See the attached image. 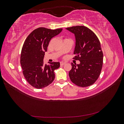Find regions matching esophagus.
I'll list each match as a JSON object with an SVG mask.
<instances>
[{
    "label": "esophagus",
    "instance_id": "obj_1",
    "mask_svg": "<svg viewBox=\"0 0 124 124\" xmlns=\"http://www.w3.org/2000/svg\"><path fill=\"white\" fill-rule=\"evenodd\" d=\"M65 62H60V64H61V66H63V65H64L65 64Z\"/></svg>",
    "mask_w": 124,
    "mask_h": 124
}]
</instances>
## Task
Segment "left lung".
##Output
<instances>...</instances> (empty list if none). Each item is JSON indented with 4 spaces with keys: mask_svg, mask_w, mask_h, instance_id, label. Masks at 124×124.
Instances as JSON below:
<instances>
[{
    "mask_svg": "<svg viewBox=\"0 0 124 124\" xmlns=\"http://www.w3.org/2000/svg\"><path fill=\"white\" fill-rule=\"evenodd\" d=\"M73 33L76 38L73 53L74 59L79 64L71 63L72 69L69 76L74 84L80 87H87L98 79L103 64V53L100 41L91 29L84 26L66 28Z\"/></svg>",
    "mask_w": 124,
    "mask_h": 124,
    "instance_id": "8db88e82",
    "label": "left lung"
}]
</instances>
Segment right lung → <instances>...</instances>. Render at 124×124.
Returning <instances> with one entry per match:
<instances>
[{
	"mask_svg": "<svg viewBox=\"0 0 124 124\" xmlns=\"http://www.w3.org/2000/svg\"><path fill=\"white\" fill-rule=\"evenodd\" d=\"M62 30L39 27L26 39L21 51V65L26 80L33 87L42 88L54 81V70L60 67V63L52 62L44 65L43 58L51 39Z\"/></svg>",
	"mask_w": 124,
	"mask_h": 124,
	"instance_id": "add662e5",
	"label": "right lung"
}]
</instances>
